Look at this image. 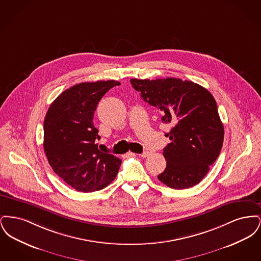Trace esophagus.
Masks as SVG:
<instances>
[{"label":"esophagus","mask_w":261,"mask_h":261,"mask_svg":"<svg viewBox=\"0 0 261 261\" xmlns=\"http://www.w3.org/2000/svg\"><path fill=\"white\" fill-rule=\"evenodd\" d=\"M149 151L146 150V151H144V152H142V153H140V154H138V155H140L141 158H147V156L149 155Z\"/></svg>","instance_id":"34e87169"}]
</instances>
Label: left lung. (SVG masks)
Instances as JSON below:
<instances>
[{
	"mask_svg": "<svg viewBox=\"0 0 261 261\" xmlns=\"http://www.w3.org/2000/svg\"><path fill=\"white\" fill-rule=\"evenodd\" d=\"M133 88L150 106L162 112V122L170 125L163 149L166 168L159 180L172 189L194 187L207 174L223 145L224 127L211 93L179 78L131 79Z\"/></svg>",
	"mask_w": 261,
	"mask_h": 261,
	"instance_id": "left-lung-1",
	"label": "left lung"
}]
</instances>
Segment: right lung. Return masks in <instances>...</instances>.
Here are the masks:
<instances>
[{
  "label": "right lung",
  "instance_id": "add662e5",
  "mask_svg": "<svg viewBox=\"0 0 261 261\" xmlns=\"http://www.w3.org/2000/svg\"><path fill=\"white\" fill-rule=\"evenodd\" d=\"M118 81L77 84L55 99L44 120V150L50 167L78 192H95L109 186L118 173L121 160L99 150L98 129L93 124L100 99Z\"/></svg>",
  "mask_w": 261,
  "mask_h": 261
}]
</instances>
